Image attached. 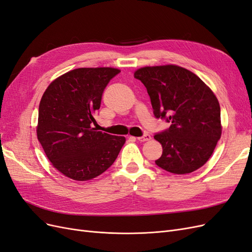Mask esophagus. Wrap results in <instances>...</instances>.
<instances>
[{"label":"esophagus","instance_id":"34e87169","mask_svg":"<svg viewBox=\"0 0 252 252\" xmlns=\"http://www.w3.org/2000/svg\"><path fill=\"white\" fill-rule=\"evenodd\" d=\"M136 140L140 142H147V141L151 140V136H150V134H144L143 136H139V138H136Z\"/></svg>","mask_w":252,"mask_h":252}]
</instances>
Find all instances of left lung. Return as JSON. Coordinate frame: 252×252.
I'll return each instance as SVG.
<instances>
[{"label":"left lung","mask_w":252,"mask_h":252,"mask_svg":"<svg viewBox=\"0 0 252 252\" xmlns=\"http://www.w3.org/2000/svg\"><path fill=\"white\" fill-rule=\"evenodd\" d=\"M134 78L146 87L156 118L171 123L155 135L163 147L156 164L175 174L201 168L222 134L220 108L213 91L196 74L173 64L141 67Z\"/></svg>","instance_id":"left-lung-1"}]
</instances>
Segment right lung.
<instances>
[{
    "mask_svg": "<svg viewBox=\"0 0 252 252\" xmlns=\"http://www.w3.org/2000/svg\"><path fill=\"white\" fill-rule=\"evenodd\" d=\"M121 70L77 68L53 80L39 106L37 140L51 165L74 181L94 179L116 161L125 136L91 127L108 82Z\"/></svg>",
    "mask_w": 252,
    "mask_h": 252,
    "instance_id": "add662e5",
    "label": "right lung"
}]
</instances>
